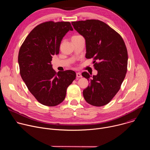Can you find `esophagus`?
Instances as JSON below:
<instances>
[{
	"instance_id": "esophagus-1",
	"label": "esophagus",
	"mask_w": 150,
	"mask_h": 150,
	"mask_svg": "<svg viewBox=\"0 0 150 150\" xmlns=\"http://www.w3.org/2000/svg\"><path fill=\"white\" fill-rule=\"evenodd\" d=\"M76 75V77H77V78H81V77H82L81 74L80 73H79V72H77Z\"/></svg>"
}]
</instances>
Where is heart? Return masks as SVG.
Wrapping results in <instances>:
<instances>
[{"label": "heart", "mask_w": 150, "mask_h": 150, "mask_svg": "<svg viewBox=\"0 0 150 150\" xmlns=\"http://www.w3.org/2000/svg\"><path fill=\"white\" fill-rule=\"evenodd\" d=\"M81 35H74L72 37V38H76V37H80Z\"/></svg>", "instance_id": "obj_1"}]
</instances>
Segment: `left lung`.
Wrapping results in <instances>:
<instances>
[{
	"label": "left lung",
	"instance_id": "left-lung-1",
	"mask_svg": "<svg viewBox=\"0 0 150 150\" xmlns=\"http://www.w3.org/2000/svg\"><path fill=\"white\" fill-rule=\"evenodd\" d=\"M85 39L87 59H93L97 75L82 73L90 83L83 96L94 106L108 104L117 93L125 79L127 67V51L121 35L103 21L87 19L72 22Z\"/></svg>",
	"mask_w": 150,
	"mask_h": 150
}]
</instances>
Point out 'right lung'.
Segmentation results:
<instances>
[{"mask_svg": "<svg viewBox=\"0 0 150 150\" xmlns=\"http://www.w3.org/2000/svg\"><path fill=\"white\" fill-rule=\"evenodd\" d=\"M69 30H73L69 22L42 23L30 33L19 51L21 78L36 100L45 105L61 103L76 78L74 71L57 73L51 64L52 56L59 54L61 41Z\"/></svg>", "mask_w": 150, "mask_h": 150, "instance_id": "1", "label": "right lung"}]
</instances>
